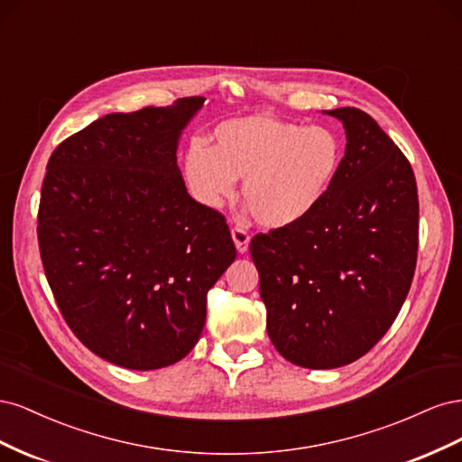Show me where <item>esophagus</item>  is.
<instances>
[{"label": "esophagus", "mask_w": 462, "mask_h": 462, "mask_svg": "<svg viewBox=\"0 0 462 462\" xmlns=\"http://www.w3.org/2000/svg\"><path fill=\"white\" fill-rule=\"evenodd\" d=\"M231 236H233V243H235L236 250H239L241 254H243V253H246V250H248V245H250V235L245 231V227H241V226H235V227L231 229Z\"/></svg>", "instance_id": "34e87169"}]
</instances>
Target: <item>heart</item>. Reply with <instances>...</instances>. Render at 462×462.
Instances as JSON below:
<instances>
[{"label":"heart","instance_id":"heart-1","mask_svg":"<svg viewBox=\"0 0 462 462\" xmlns=\"http://www.w3.org/2000/svg\"><path fill=\"white\" fill-rule=\"evenodd\" d=\"M341 136L324 125L304 127L272 116L219 123L212 148L189 144L183 175L192 197L219 208L243 180V199L263 227L282 229L309 217L326 199L343 163Z\"/></svg>","mask_w":462,"mask_h":462}]
</instances>
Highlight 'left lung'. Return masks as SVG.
Segmentation results:
<instances>
[{"instance_id": "8db88e82", "label": "left lung", "mask_w": 462, "mask_h": 462, "mask_svg": "<svg viewBox=\"0 0 462 462\" xmlns=\"http://www.w3.org/2000/svg\"><path fill=\"white\" fill-rule=\"evenodd\" d=\"M346 133L326 199L295 226L258 233L250 256L283 358L328 370L365 356L409 295L418 254V190L409 160L368 114L326 111Z\"/></svg>"}]
</instances>
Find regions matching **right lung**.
Here are the masks:
<instances>
[{"label": "right lung", "instance_id": "obj_1", "mask_svg": "<svg viewBox=\"0 0 462 462\" xmlns=\"http://www.w3.org/2000/svg\"><path fill=\"white\" fill-rule=\"evenodd\" d=\"M204 97L109 114L53 150L38 245L53 299L79 341L129 370L185 358L206 295L236 250L217 209L187 192L180 131Z\"/></svg>", "mask_w": 462, "mask_h": 462}]
</instances>
